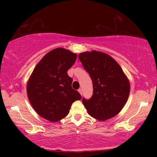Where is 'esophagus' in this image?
I'll return each mask as SVG.
<instances>
[{"label":"esophagus","instance_id":"1","mask_svg":"<svg viewBox=\"0 0 157 157\" xmlns=\"http://www.w3.org/2000/svg\"><path fill=\"white\" fill-rule=\"evenodd\" d=\"M78 91H79V94H80L81 95H82V89H79L78 90Z\"/></svg>","mask_w":157,"mask_h":157}]
</instances>
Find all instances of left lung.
<instances>
[{
	"label": "left lung",
	"instance_id": "obj_1",
	"mask_svg": "<svg viewBox=\"0 0 157 157\" xmlns=\"http://www.w3.org/2000/svg\"><path fill=\"white\" fill-rule=\"evenodd\" d=\"M79 59L92 79V97L82 98L88 113L99 121L116 116L128 99L130 84L120 65L105 52L92 50L79 55Z\"/></svg>",
	"mask_w": 157,
	"mask_h": 157
}]
</instances>
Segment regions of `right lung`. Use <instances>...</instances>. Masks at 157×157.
Listing matches in <instances>:
<instances>
[{
    "mask_svg": "<svg viewBox=\"0 0 157 157\" xmlns=\"http://www.w3.org/2000/svg\"><path fill=\"white\" fill-rule=\"evenodd\" d=\"M77 54L62 48L48 52L37 63L27 84L29 101L34 111L46 120L57 122L68 115L73 102L80 100L67 71Z\"/></svg>",
    "mask_w": 157,
    "mask_h": 157,
    "instance_id": "1",
    "label": "right lung"
}]
</instances>
